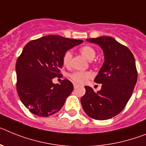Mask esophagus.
<instances>
[{"mask_svg":"<svg viewBox=\"0 0 146 146\" xmlns=\"http://www.w3.org/2000/svg\"><path fill=\"white\" fill-rule=\"evenodd\" d=\"M73 87H74V88H76L77 87H78V84H73Z\"/></svg>","mask_w":146,"mask_h":146,"instance_id":"esophagus-1","label":"esophagus"}]
</instances>
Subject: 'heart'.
<instances>
[{
	"instance_id": "heart-1",
	"label": "heart",
	"mask_w": 146,
	"mask_h": 146,
	"mask_svg": "<svg viewBox=\"0 0 146 146\" xmlns=\"http://www.w3.org/2000/svg\"><path fill=\"white\" fill-rule=\"evenodd\" d=\"M81 54L89 61H92L96 57V50L93 47L90 45H84L79 49ZM72 59V53L70 50H68L62 56V63L64 66L68 67L70 65ZM69 78L73 82L76 84H84L89 78H92V74L89 71H75L70 73Z\"/></svg>"
}]
</instances>
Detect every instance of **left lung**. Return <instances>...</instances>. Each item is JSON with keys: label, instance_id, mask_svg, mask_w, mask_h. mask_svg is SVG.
I'll list each match as a JSON object with an SVG mask.
<instances>
[{"label": "left lung", "instance_id": "1", "mask_svg": "<svg viewBox=\"0 0 146 146\" xmlns=\"http://www.w3.org/2000/svg\"><path fill=\"white\" fill-rule=\"evenodd\" d=\"M101 46L104 62L95 82L101 84V89L95 92L85 86L86 92L81 98L85 113L96 120H103L118 115L126 106L137 80L135 59L127 47L110 36L87 39Z\"/></svg>", "mask_w": 146, "mask_h": 146}]
</instances>
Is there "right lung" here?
I'll use <instances>...</instances> for the list:
<instances>
[{"label": "right lung", "mask_w": 146, "mask_h": 146, "mask_svg": "<svg viewBox=\"0 0 146 146\" xmlns=\"http://www.w3.org/2000/svg\"><path fill=\"white\" fill-rule=\"evenodd\" d=\"M82 42L48 35L25 45L16 62V87L20 101L31 113L48 117L62 109L73 85L67 78L60 84L52 79L62 76L64 53Z\"/></svg>", "instance_id": "add662e5"}]
</instances>
